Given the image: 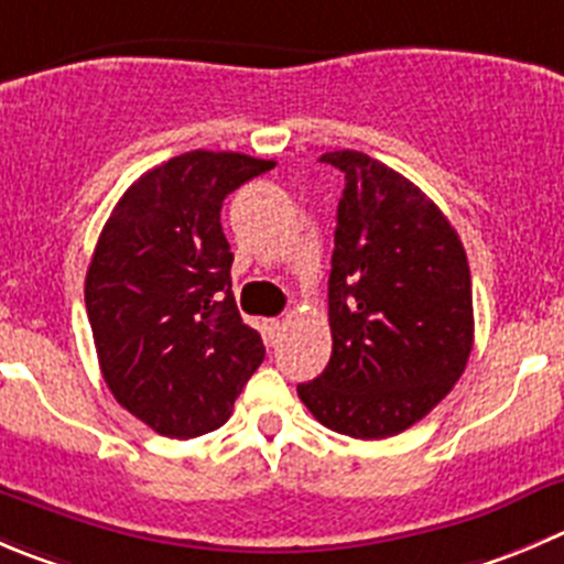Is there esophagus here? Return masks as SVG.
<instances>
[{"instance_id": "34e87169", "label": "esophagus", "mask_w": 564, "mask_h": 564, "mask_svg": "<svg viewBox=\"0 0 564 564\" xmlns=\"http://www.w3.org/2000/svg\"><path fill=\"white\" fill-rule=\"evenodd\" d=\"M283 330H286V319H267V333H270L272 341H275V338H281Z\"/></svg>"}]
</instances>
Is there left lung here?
<instances>
[{"mask_svg":"<svg viewBox=\"0 0 564 564\" xmlns=\"http://www.w3.org/2000/svg\"><path fill=\"white\" fill-rule=\"evenodd\" d=\"M322 162L347 182L327 281L333 352L297 393L327 430L391 438L466 371L471 270L452 223L413 182L360 151H330Z\"/></svg>","mask_w":564,"mask_h":564,"instance_id":"obj_1","label":"left lung"}]
</instances>
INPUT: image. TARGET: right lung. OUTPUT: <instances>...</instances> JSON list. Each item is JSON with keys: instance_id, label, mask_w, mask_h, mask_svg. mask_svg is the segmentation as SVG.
Returning a JSON list of instances; mask_svg holds the SVG:
<instances>
[{"instance_id": "1", "label": "right lung", "mask_w": 564, "mask_h": 564, "mask_svg": "<svg viewBox=\"0 0 564 564\" xmlns=\"http://www.w3.org/2000/svg\"><path fill=\"white\" fill-rule=\"evenodd\" d=\"M272 167L234 151L173 156L126 189L93 250L85 305L104 382L165 438L223 427L264 360L234 300L220 209Z\"/></svg>"}]
</instances>
